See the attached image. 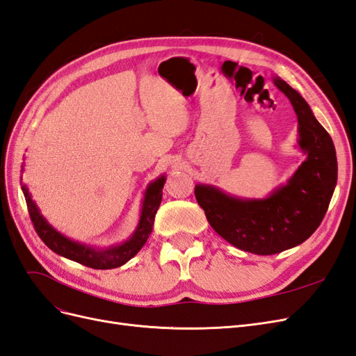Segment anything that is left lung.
I'll return each instance as SVG.
<instances>
[{
	"mask_svg": "<svg viewBox=\"0 0 356 356\" xmlns=\"http://www.w3.org/2000/svg\"><path fill=\"white\" fill-rule=\"evenodd\" d=\"M272 81L296 111L297 147L306 159L285 184L263 199L234 196L212 184L195 187L211 227L233 246L258 255L282 252L309 239L325 217L337 186V157L331 136L303 96L277 75Z\"/></svg>",
	"mask_w": 356,
	"mask_h": 356,
	"instance_id": "8db88e82",
	"label": "left lung"
}]
</instances>
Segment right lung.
<instances>
[{
  "label": "right lung",
  "mask_w": 356,
  "mask_h": 356,
  "mask_svg": "<svg viewBox=\"0 0 356 356\" xmlns=\"http://www.w3.org/2000/svg\"><path fill=\"white\" fill-rule=\"evenodd\" d=\"M25 170V163H22V170ZM166 182V175H160L153 179L147 186L144 191V197L141 203V213H139V221L134 233L129 236L122 243L113 246L99 248L95 245H88L79 241H74L68 236L62 234L44 218L40 208L37 207L35 200L32 199L29 188L20 177V184H22V191L28 204V211L31 220L34 222L35 232L53 252H56L60 257H65L68 260L80 263L98 270H106V268H115L126 264L131 258H134L139 250L145 245L147 239L152 234L156 212L161 203V196H163V186Z\"/></svg>",
  "instance_id": "right-lung-1"
}]
</instances>
